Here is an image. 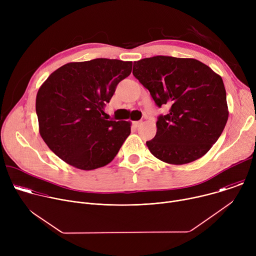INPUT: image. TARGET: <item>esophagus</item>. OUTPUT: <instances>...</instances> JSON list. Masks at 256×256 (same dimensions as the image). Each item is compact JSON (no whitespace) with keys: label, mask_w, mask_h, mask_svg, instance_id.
Here are the masks:
<instances>
[{"label":"esophagus","mask_w":256,"mask_h":256,"mask_svg":"<svg viewBox=\"0 0 256 256\" xmlns=\"http://www.w3.org/2000/svg\"><path fill=\"white\" fill-rule=\"evenodd\" d=\"M142 124V122L140 120H138V122H132V124H134L136 128H138Z\"/></svg>","instance_id":"esophagus-1"}]
</instances>
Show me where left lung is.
I'll return each mask as SVG.
<instances>
[{
	"label": "left lung",
	"instance_id": "1",
	"mask_svg": "<svg viewBox=\"0 0 256 256\" xmlns=\"http://www.w3.org/2000/svg\"><path fill=\"white\" fill-rule=\"evenodd\" d=\"M132 75L159 108L169 106L167 114L158 116L156 136L146 142L150 152L175 165L202 157L229 116L222 78L198 60L166 56L134 62Z\"/></svg>",
	"mask_w": 256,
	"mask_h": 256
}]
</instances>
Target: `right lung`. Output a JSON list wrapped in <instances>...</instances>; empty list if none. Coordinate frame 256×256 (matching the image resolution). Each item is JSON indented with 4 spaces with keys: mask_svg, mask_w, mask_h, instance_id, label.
<instances>
[{
    "mask_svg": "<svg viewBox=\"0 0 256 256\" xmlns=\"http://www.w3.org/2000/svg\"><path fill=\"white\" fill-rule=\"evenodd\" d=\"M132 66V62L95 58L68 62L46 79L36 96V114L42 138L58 157L82 170L114 159L130 124L106 120L103 108Z\"/></svg>",
    "mask_w": 256,
    "mask_h": 256,
    "instance_id": "add662e5",
    "label": "right lung"
}]
</instances>
